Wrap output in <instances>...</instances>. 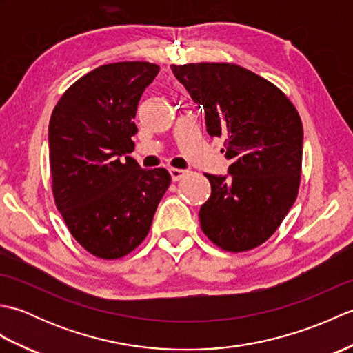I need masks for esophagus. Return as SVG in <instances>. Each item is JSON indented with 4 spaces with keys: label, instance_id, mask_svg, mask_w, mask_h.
Wrapping results in <instances>:
<instances>
[{
    "label": "esophagus",
    "instance_id": "esophagus-1",
    "mask_svg": "<svg viewBox=\"0 0 353 353\" xmlns=\"http://www.w3.org/2000/svg\"><path fill=\"white\" fill-rule=\"evenodd\" d=\"M170 174H171L172 182H177V181H181V179L186 174V171L179 170V168H170Z\"/></svg>",
    "mask_w": 353,
    "mask_h": 353
}]
</instances>
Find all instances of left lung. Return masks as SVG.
I'll list each match as a JSON object with an SVG mask.
<instances>
[{"label": "left lung", "instance_id": "8db88e82", "mask_svg": "<svg viewBox=\"0 0 353 353\" xmlns=\"http://www.w3.org/2000/svg\"><path fill=\"white\" fill-rule=\"evenodd\" d=\"M205 110L209 137H223L228 174H205L211 197L200 208L205 235L229 252L258 247L274 234L297 197L303 127L279 89L234 63L171 65Z\"/></svg>", "mask_w": 353, "mask_h": 353}]
</instances>
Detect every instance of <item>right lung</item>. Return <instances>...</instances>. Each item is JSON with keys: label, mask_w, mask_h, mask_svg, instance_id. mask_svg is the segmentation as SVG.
Wrapping results in <instances>:
<instances>
[{"label": "right lung", "mask_w": 353, "mask_h": 353, "mask_svg": "<svg viewBox=\"0 0 353 353\" xmlns=\"http://www.w3.org/2000/svg\"><path fill=\"white\" fill-rule=\"evenodd\" d=\"M159 72L148 62L99 66L56 104L48 127L52 194L71 235L103 259L130 253L148 234L168 190L165 168L142 170L130 153L137 109Z\"/></svg>", "instance_id": "1"}]
</instances>
